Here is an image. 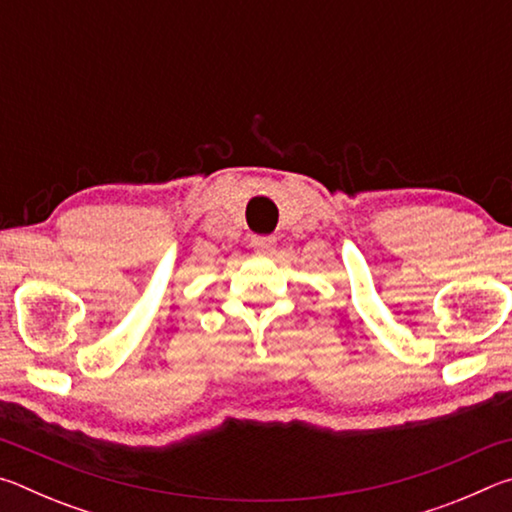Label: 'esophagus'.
<instances>
[{"mask_svg":"<svg viewBox=\"0 0 512 512\" xmlns=\"http://www.w3.org/2000/svg\"><path fill=\"white\" fill-rule=\"evenodd\" d=\"M250 246H253L257 253H271V250L275 248V237L255 235V237H250Z\"/></svg>","mask_w":512,"mask_h":512,"instance_id":"esophagus-1","label":"esophagus"}]
</instances>
